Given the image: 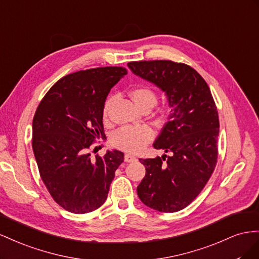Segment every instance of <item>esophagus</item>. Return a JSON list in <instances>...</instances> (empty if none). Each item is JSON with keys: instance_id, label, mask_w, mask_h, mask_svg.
<instances>
[{"instance_id": "esophagus-1", "label": "esophagus", "mask_w": 259, "mask_h": 259, "mask_svg": "<svg viewBox=\"0 0 259 259\" xmlns=\"http://www.w3.org/2000/svg\"><path fill=\"white\" fill-rule=\"evenodd\" d=\"M138 158L136 156H134V155L131 154H125L124 155V161L127 162H132V161H136Z\"/></svg>"}]
</instances>
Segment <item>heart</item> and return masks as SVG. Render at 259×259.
Returning a JSON list of instances; mask_svg holds the SVG:
<instances>
[{"label": "heart", "instance_id": "heart-1", "mask_svg": "<svg viewBox=\"0 0 259 259\" xmlns=\"http://www.w3.org/2000/svg\"><path fill=\"white\" fill-rule=\"evenodd\" d=\"M130 95L136 104L142 109L149 106L153 107L157 101L156 93L153 89L146 85L132 89ZM113 100V98H108L104 103V106H103V117L104 118L108 116ZM153 138L154 131L149 125L122 127L114 132L112 138H110V142L117 149L130 153H137L141 151L147 143H150Z\"/></svg>", "mask_w": 259, "mask_h": 259}]
</instances>
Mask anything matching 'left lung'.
I'll return each instance as SVG.
<instances>
[{
    "mask_svg": "<svg viewBox=\"0 0 259 259\" xmlns=\"http://www.w3.org/2000/svg\"><path fill=\"white\" fill-rule=\"evenodd\" d=\"M135 75L164 91L171 113L153 146L161 157L140 159L146 174L138 196L149 207L175 212L194 201L217 164L219 118L209 87L199 73L171 61L130 62Z\"/></svg>",
    "mask_w": 259,
    "mask_h": 259,
    "instance_id": "left-lung-1",
    "label": "left lung"
}]
</instances>
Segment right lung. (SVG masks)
<instances>
[{
  "label": "right lung",
  "instance_id": "right-lung-1",
  "mask_svg": "<svg viewBox=\"0 0 259 259\" xmlns=\"http://www.w3.org/2000/svg\"><path fill=\"white\" fill-rule=\"evenodd\" d=\"M124 75L123 67H99L63 77L39 104L32 121V149L43 183L54 201L73 213L98 209L106 201L120 151L91 158L95 139L105 137L103 106Z\"/></svg>",
  "mask_w": 259,
  "mask_h": 259
}]
</instances>
